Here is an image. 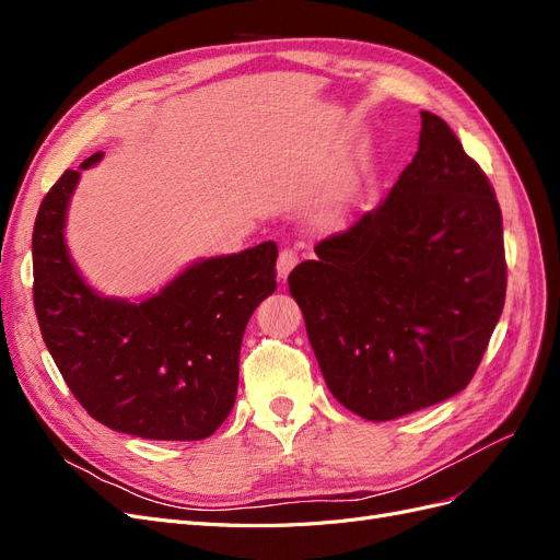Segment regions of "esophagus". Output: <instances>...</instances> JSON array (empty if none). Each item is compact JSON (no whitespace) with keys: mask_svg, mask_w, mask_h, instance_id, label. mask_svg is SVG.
<instances>
[{"mask_svg":"<svg viewBox=\"0 0 560 560\" xmlns=\"http://www.w3.org/2000/svg\"><path fill=\"white\" fill-rule=\"evenodd\" d=\"M296 264H299L296 252H294V249H282L280 257H278V266H276L278 278H280V280H287V276L292 273V268H294Z\"/></svg>","mask_w":560,"mask_h":560,"instance_id":"obj_1","label":"esophagus"}]
</instances>
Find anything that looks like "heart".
Returning <instances> with one entry per match:
<instances>
[{
    "mask_svg": "<svg viewBox=\"0 0 560 560\" xmlns=\"http://www.w3.org/2000/svg\"><path fill=\"white\" fill-rule=\"evenodd\" d=\"M362 189L360 167H346L338 173L313 202V222L319 229H336L346 222Z\"/></svg>",
    "mask_w": 560,
    "mask_h": 560,
    "instance_id": "heart-1",
    "label": "heart"
}]
</instances>
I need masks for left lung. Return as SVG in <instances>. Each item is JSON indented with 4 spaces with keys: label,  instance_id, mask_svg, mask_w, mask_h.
<instances>
[{
    "label": "left lung",
    "instance_id": "left-lung-1",
    "mask_svg": "<svg viewBox=\"0 0 560 560\" xmlns=\"http://www.w3.org/2000/svg\"><path fill=\"white\" fill-rule=\"evenodd\" d=\"M376 210L315 247L290 292L331 395L395 420L460 393L504 306L502 212L444 118Z\"/></svg>",
    "mask_w": 560,
    "mask_h": 560
}]
</instances>
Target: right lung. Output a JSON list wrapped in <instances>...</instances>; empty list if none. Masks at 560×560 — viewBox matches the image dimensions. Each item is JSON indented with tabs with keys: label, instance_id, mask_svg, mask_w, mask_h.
Listing matches in <instances>:
<instances>
[{
	"label": "right lung",
	"instance_id": "obj_1",
	"mask_svg": "<svg viewBox=\"0 0 560 560\" xmlns=\"http://www.w3.org/2000/svg\"><path fill=\"white\" fill-rule=\"evenodd\" d=\"M42 200L32 264L44 343L79 404L103 425L159 442L210 436L235 404L243 334L276 292V243L198 259L156 294L128 301L95 292L65 241L81 171Z\"/></svg>",
	"mask_w": 560,
	"mask_h": 560
}]
</instances>
